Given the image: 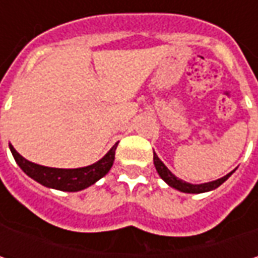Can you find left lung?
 <instances>
[{
    "label": "left lung",
    "mask_w": 258,
    "mask_h": 258,
    "mask_svg": "<svg viewBox=\"0 0 258 258\" xmlns=\"http://www.w3.org/2000/svg\"><path fill=\"white\" fill-rule=\"evenodd\" d=\"M154 164L155 168H156V171L158 173L161 175V178L164 179L165 182L168 183L169 186H172L175 189H178V191H181V192H188V194H200V192H207V191H211V189H215V188H218L220 185L223 182H225L228 178H230V175L234 172H230L228 175H225L223 178H220V179H217V181H213V182H207V183H200V185H192V183H188L182 181V179H178L175 175H173L166 166L164 165V162L158 158V155L154 152Z\"/></svg>",
    "instance_id": "left-lung-1"
}]
</instances>
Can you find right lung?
I'll use <instances>...</instances> for the list:
<instances>
[{
    "label": "right lung",
    "instance_id": "obj_1",
    "mask_svg": "<svg viewBox=\"0 0 258 258\" xmlns=\"http://www.w3.org/2000/svg\"><path fill=\"white\" fill-rule=\"evenodd\" d=\"M116 146L117 144L114 145L99 162L90 166H85V168H77V169H58V168H48L43 165H37L23 158L13 148V145H10V149L13 152L15 162L30 178H33L34 181L48 188L75 192V191H80L93 185L96 181H99L102 176L109 172V169L113 165Z\"/></svg>",
    "mask_w": 258,
    "mask_h": 258
}]
</instances>
